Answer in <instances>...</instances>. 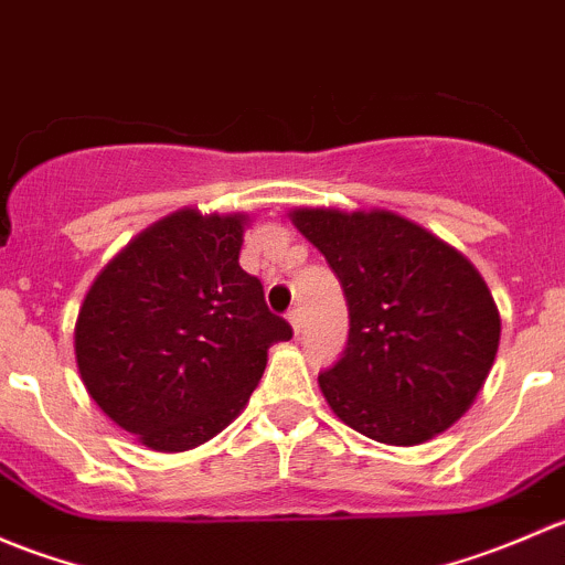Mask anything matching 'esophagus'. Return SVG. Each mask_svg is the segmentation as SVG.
<instances>
[{"mask_svg":"<svg viewBox=\"0 0 565 565\" xmlns=\"http://www.w3.org/2000/svg\"><path fill=\"white\" fill-rule=\"evenodd\" d=\"M287 322L292 324L295 333H300V309H292V311H289V315H287Z\"/></svg>","mask_w":565,"mask_h":565,"instance_id":"34e87169","label":"esophagus"}]
</instances>
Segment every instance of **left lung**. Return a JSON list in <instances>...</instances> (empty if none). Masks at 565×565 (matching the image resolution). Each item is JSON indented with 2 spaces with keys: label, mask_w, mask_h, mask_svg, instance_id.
<instances>
[{
  "label": "left lung",
  "mask_w": 565,
  "mask_h": 565,
  "mask_svg": "<svg viewBox=\"0 0 565 565\" xmlns=\"http://www.w3.org/2000/svg\"><path fill=\"white\" fill-rule=\"evenodd\" d=\"M289 221L344 289L350 339L319 391L385 446H420L472 407L492 372L500 311L461 250L391 210L295 207Z\"/></svg>",
  "instance_id": "left-lung-1"
}]
</instances>
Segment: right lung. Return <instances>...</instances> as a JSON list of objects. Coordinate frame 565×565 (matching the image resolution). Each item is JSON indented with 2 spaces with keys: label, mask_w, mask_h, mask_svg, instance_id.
<instances>
[{
  "label": "right lung",
  "mask_w": 565,
  "mask_h": 565,
  "mask_svg": "<svg viewBox=\"0 0 565 565\" xmlns=\"http://www.w3.org/2000/svg\"><path fill=\"white\" fill-rule=\"evenodd\" d=\"M246 213L182 207L95 276L73 347L82 383L141 446L180 454L224 431L259 385L267 350L292 339L241 267Z\"/></svg>",
  "instance_id": "obj_1"
}]
</instances>
